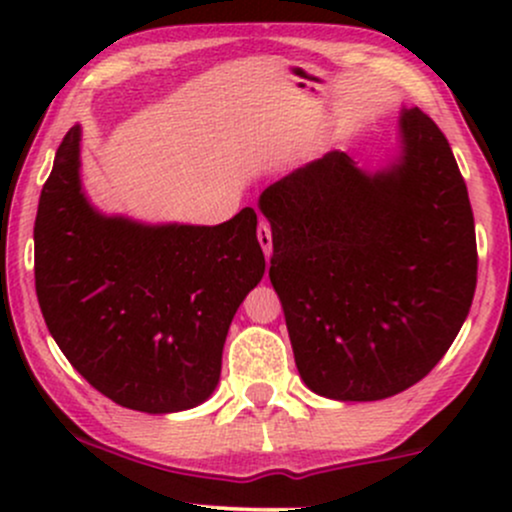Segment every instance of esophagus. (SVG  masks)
Returning <instances> with one entry per match:
<instances>
[{
    "label": "esophagus",
    "instance_id": "1",
    "mask_svg": "<svg viewBox=\"0 0 512 512\" xmlns=\"http://www.w3.org/2000/svg\"><path fill=\"white\" fill-rule=\"evenodd\" d=\"M257 240H260L264 255H272V228H269L267 221L257 223Z\"/></svg>",
    "mask_w": 512,
    "mask_h": 512
}]
</instances>
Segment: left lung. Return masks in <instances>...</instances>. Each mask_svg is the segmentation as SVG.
<instances>
[{
  "label": "left lung",
  "mask_w": 512,
  "mask_h": 512,
  "mask_svg": "<svg viewBox=\"0 0 512 512\" xmlns=\"http://www.w3.org/2000/svg\"><path fill=\"white\" fill-rule=\"evenodd\" d=\"M380 173L330 151L269 185V279L298 373L339 402H373L431 373L477 289V236L448 139L419 108Z\"/></svg>",
  "instance_id": "obj_1"
}]
</instances>
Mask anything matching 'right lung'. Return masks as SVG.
<instances>
[{
	"label": "right lung",
	"mask_w": 512,
	"mask_h": 512,
	"mask_svg": "<svg viewBox=\"0 0 512 512\" xmlns=\"http://www.w3.org/2000/svg\"><path fill=\"white\" fill-rule=\"evenodd\" d=\"M79 139V127L64 134L35 216L45 325L67 361L120 407H197L219 383L238 305L264 274L255 209L219 226L103 216L81 192Z\"/></svg>",
	"instance_id": "add662e5"
}]
</instances>
